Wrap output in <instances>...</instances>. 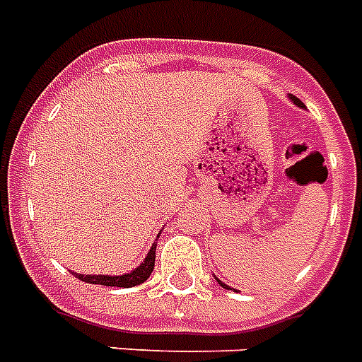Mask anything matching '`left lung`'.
Masks as SVG:
<instances>
[{"label": "left lung", "instance_id": "left-lung-1", "mask_svg": "<svg viewBox=\"0 0 362 362\" xmlns=\"http://www.w3.org/2000/svg\"><path fill=\"white\" fill-rule=\"evenodd\" d=\"M290 99L294 100V105H298V107H303V103H301V100L298 99V97H292V95H290ZM217 282H219V284H221L223 288H227V290H229V286H227V284H225V282H221V281H219V279H217Z\"/></svg>", "mask_w": 362, "mask_h": 362}]
</instances>
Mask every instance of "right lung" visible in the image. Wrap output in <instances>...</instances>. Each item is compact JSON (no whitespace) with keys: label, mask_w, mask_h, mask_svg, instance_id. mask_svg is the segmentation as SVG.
Here are the masks:
<instances>
[{"label":"right lung","mask_w":362,"mask_h":362,"mask_svg":"<svg viewBox=\"0 0 362 362\" xmlns=\"http://www.w3.org/2000/svg\"><path fill=\"white\" fill-rule=\"evenodd\" d=\"M154 259H156V244L152 246L151 252L146 254V257L143 259L139 267L133 269L132 273L118 274V276H112V274H80L72 273L76 279H80L83 282H89V284H103V286H116V288H132L137 286L141 282H145L148 276H151L152 269H154Z\"/></svg>","instance_id":"right-lung-1"}]
</instances>
